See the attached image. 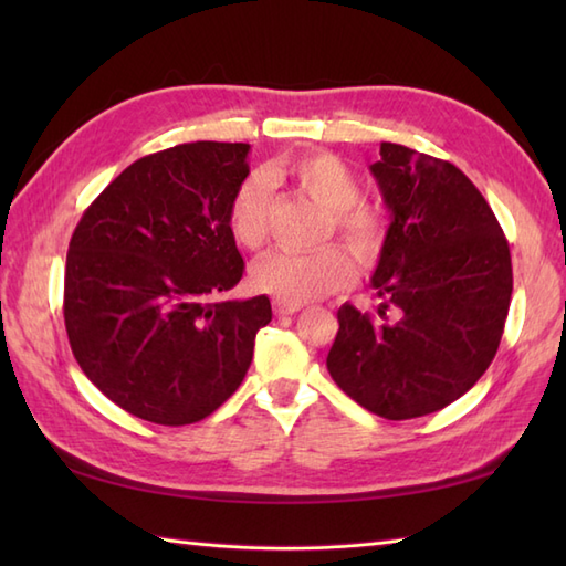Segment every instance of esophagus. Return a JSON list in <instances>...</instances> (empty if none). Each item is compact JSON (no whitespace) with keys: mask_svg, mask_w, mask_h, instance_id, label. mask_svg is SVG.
I'll use <instances>...</instances> for the list:
<instances>
[{"mask_svg":"<svg viewBox=\"0 0 566 566\" xmlns=\"http://www.w3.org/2000/svg\"><path fill=\"white\" fill-rule=\"evenodd\" d=\"M272 308H274V314H276V316H292V314H296V311H302L304 306H302V304L280 302V298H274V302H272Z\"/></svg>","mask_w":566,"mask_h":566,"instance_id":"34e87169","label":"esophagus"}]
</instances>
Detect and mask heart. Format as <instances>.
Listing matches in <instances>:
<instances>
[{"mask_svg": "<svg viewBox=\"0 0 566 566\" xmlns=\"http://www.w3.org/2000/svg\"><path fill=\"white\" fill-rule=\"evenodd\" d=\"M286 175L306 195L328 209L326 238L340 235L359 262H375L387 238L384 213L367 201H359L355 172L338 155L306 153L286 165ZM270 182L262 175H250L233 191L228 203V231L238 245L258 250L268 238ZM355 264L340 245H326L311 255L272 252L250 270V286L260 294L290 304H308L314 298L338 292L353 282Z\"/></svg>", "mask_w": 566, "mask_h": 566, "instance_id": "1", "label": "heart"}]
</instances>
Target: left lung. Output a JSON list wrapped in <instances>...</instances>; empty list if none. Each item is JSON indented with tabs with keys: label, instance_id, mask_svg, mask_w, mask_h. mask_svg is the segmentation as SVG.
I'll return each instance as SVG.
<instances>
[{
	"label": "left lung",
	"instance_id": "1",
	"mask_svg": "<svg viewBox=\"0 0 566 566\" xmlns=\"http://www.w3.org/2000/svg\"><path fill=\"white\" fill-rule=\"evenodd\" d=\"M369 165L391 223L371 290L377 316L338 308L333 381L389 420L436 413L474 387L509 316L511 252L494 211L448 160L381 143Z\"/></svg>",
	"mask_w": 566,
	"mask_h": 566
}]
</instances>
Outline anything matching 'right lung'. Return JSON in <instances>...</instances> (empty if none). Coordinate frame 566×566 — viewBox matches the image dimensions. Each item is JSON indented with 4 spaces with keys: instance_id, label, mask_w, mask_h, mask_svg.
I'll list each match as a JSON object with an SVG mask.
<instances>
[{
    "instance_id": "obj_1",
    "label": "right lung",
    "mask_w": 566,
    "mask_h": 566,
    "mask_svg": "<svg viewBox=\"0 0 566 566\" xmlns=\"http://www.w3.org/2000/svg\"><path fill=\"white\" fill-rule=\"evenodd\" d=\"M248 143L197 140L128 165L72 233L65 328L106 399L158 426H187L231 399L272 321L268 296L221 294L243 258L228 203L248 177Z\"/></svg>"
}]
</instances>
